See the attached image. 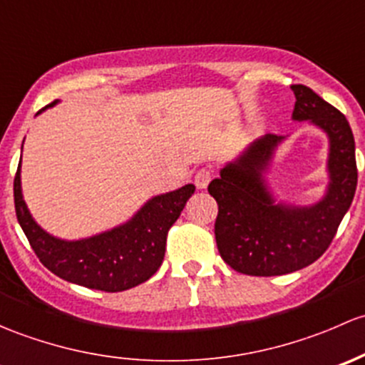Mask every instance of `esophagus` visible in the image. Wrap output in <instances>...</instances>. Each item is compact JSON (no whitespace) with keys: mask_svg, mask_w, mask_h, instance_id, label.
<instances>
[{"mask_svg":"<svg viewBox=\"0 0 365 365\" xmlns=\"http://www.w3.org/2000/svg\"><path fill=\"white\" fill-rule=\"evenodd\" d=\"M210 179H212V170H209V168H200L195 174V184H197L198 190H205L209 186Z\"/></svg>","mask_w":365,"mask_h":365,"instance_id":"esophagus-1","label":"esophagus"}]
</instances>
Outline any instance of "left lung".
<instances>
[{"label": "left lung", "mask_w": 365, "mask_h": 365, "mask_svg": "<svg viewBox=\"0 0 365 365\" xmlns=\"http://www.w3.org/2000/svg\"><path fill=\"white\" fill-rule=\"evenodd\" d=\"M292 119L320 128L329 138L325 195L311 205L276 200L265 174L284 137L264 135L209 184L217 202V251L237 272L281 276L304 269L327 251L356 190L355 138L343 114L307 86H292Z\"/></svg>", "instance_id": "8db88e82"}]
</instances>
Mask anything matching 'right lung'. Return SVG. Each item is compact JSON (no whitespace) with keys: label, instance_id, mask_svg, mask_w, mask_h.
Wrapping results in <instances>:
<instances>
[{"label":"right lung","instance_id":"right-lung-1","mask_svg":"<svg viewBox=\"0 0 365 365\" xmlns=\"http://www.w3.org/2000/svg\"><path fill=\"white\" fill-rule=\"evenodd\" d=\"M56 103L58 101H52L45 108ZM193 193V184H186L179 190L156 195L126 223L91 237L66 240L45 232L29 212L22 197L21 163L14 179L19 225L40 262L68 283L101 292L130 290L148 281L160 269L168 230Z\"/></svg>","mask_w":365,"mask_h":365}]
</instances>
